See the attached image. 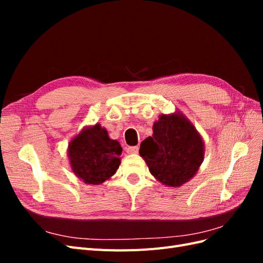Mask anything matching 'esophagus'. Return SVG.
Listing matches in <instances>:
<instances>
[{
    "mask_svg": "<svg viewBox=\"0 0 263 263\" xmlns=\"http://www.w3.org/2000/svg\"><path fill=\"white\" fill-rule=\"evenodd\" d=\"M126 151H127V154H130V155L138 154L139 147H138V146H135V147H127V148H126Z\"/></svg>",
    "mask_w": 263,
    "mask_h": 263,
    "instance_id": "obj_1",
    "label": "esophagus"
}]
</instances>
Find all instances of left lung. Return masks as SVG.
<instances>
[{
	"label": "left lung",
	"instance_id": "left-lung-1",
	"mask_svg": "<svg viewBox=\"0 0 263 263\" xmlns=\"http://www.w3.org/2000/svg\"><path fill=\"white\" fill-rule=\"evenodd\" d=\"M153 130V136L140 144V157L163 185H183L195 176L204 160L201 134L180 110L161 114L154 123Z\"/></svg>",
	"mask_w": 263,
	"mask_h": 263
}]
</instances>
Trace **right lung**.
Listing matches in <instances>:
<instances>
[{
    "label": "right lung",
    "instance_id": "right-lung-1",
    "mask_svg": "<svg viewBox=\"0 0 263 263\" xmlns=\"http://www.w3.org/2000/svg\"><path fill=\"white\" fill-rule=\"evenodd\" d=\"M122 147L99 123L85 126L69 141L70 168L85 184L99 185L112 178L121 164Z\"/></svg>",
    "mask_w": 263,
    "mask_h": 263
}]
</instances>
